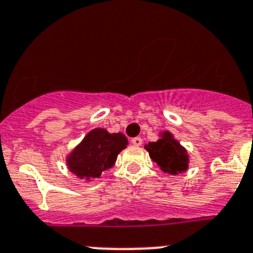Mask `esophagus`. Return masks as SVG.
<instances>
[{
  "mask_svg": "<svg viewBox=\"0 0 253 253\" xmlns=\"http://www.w3.org/2000/svg\"><path fill=\"white\" fill-rule=\"evenodd\" d=\"M130 142L133 143L134 145H138V147H139V145H142V143H143V139H142V138H139V136H135V138H133V139H131Z\"/></svg>",
  "mask_w": 253,
  "mask_h": 253,
  "instance_id": "34e87169",
  "label": "esophagus"
}]
</instances>
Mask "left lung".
Listing matches in <instances>:
<instances>
[{"label": "left lung", "instance_id": "1", "mask_svg": "<svg viewBox=\"0 0 253 253\" xmlns=\"http://www.w3.org/2000/svg\"><path fill=\"white\" fill-rule=\"evenodd\" d=\"M162 138L157 142H150L145 145L150 158L158 164L163 172L169 174H178L188 169V154L187 150L173 138L169 131L161 134Z\"/></svg>", "mask_w": 253, "mask_h": 253}]
</instances>
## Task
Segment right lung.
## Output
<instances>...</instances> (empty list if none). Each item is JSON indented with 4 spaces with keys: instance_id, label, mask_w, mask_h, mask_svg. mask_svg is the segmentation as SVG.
<instances>
[{
    "instance_id": "right-lung-1",
    "label": "right lung",
    "mask_w": 253,
    "mask_h": 253,
    "mask_svg": "<svg viewBox=\"0 0 253 253\" xmlns=\"http://www.w3.org/2000/svg\"><path fill=\"white\" fill-rule=\"evenodd\" d=\"M126 145L128 139L124 134L92 129L66 159L69 169L81 179L100 178L103 172L114 166L118 154Z\"/></svg>"
}]
</instances>
